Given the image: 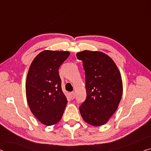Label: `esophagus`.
Returning <instances> with one entry per match:
<instances>
[{"mask_svg": "<svg viewBox=\"0 0 151 151\" xmlns=\"http://www.w3.org/2000/svg\"><path fill=\"white\" fill-rule=\"evenodd\" d=\"M70 96L71 100H74V99H75V92H71V93H70Z\"/></svg>", "mask_w": 151, "mask_h": 151, "instance_id": "esophagus-1", "label": "esophagus"}]
</instances>
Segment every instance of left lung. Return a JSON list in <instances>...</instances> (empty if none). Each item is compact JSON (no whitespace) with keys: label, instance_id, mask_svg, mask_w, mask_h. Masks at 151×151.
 Returning a JSON list of instances; mask_svg holds the SVG:
<instances>
[{"label":"left lung","instance_id":"8db88e82","mask_svg":"<svg viewBox=\"0 0 151 151\" xmlns=\"http://www.w3.org/2000/svg\"><path fill=\"white\" fill-rule=\"evenodd\" d=\"M85 72L86 100L79 107L82 118L93 126L106 123L117 109L123 82L115 63L101 51L85 50L76 53Z\"/></svg>","mask_w":151,"mask_h":151}]
</instances>
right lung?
<instances>
[{
  "label": "right lung",
  "instance_id": "obj_1",
  "mask_svg": "<svg viewBox=\"0 0 151 151\" xmlns=\"http://www.w3.org/2000/svg\"><path fill=\"white\" fill-rule=\"evenodd\" d=\"M69 55V51L45 50L36 56L28 70L26 83L28 104L35 117L47 126L59 122L68 102L58 69Z\"/></svg>",
  "mask_w": 151,
  "mask_h": 151
}]
</instances>
